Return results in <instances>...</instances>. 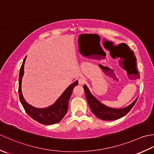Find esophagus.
I'll use <instances>...</instances> for the list:
<instances>
[{
  "label": "esophagus",
  "mask_w": 154,
  "mask_h": 154,
  "mask_svg": "<svg viewBox=\"0 0 154 154\" xmlns=\"http://www.w3.org/2000/svg\"><path fill=\"white\" fill-rule=\"evenodd\" d=\"M86 82V79H85L84 77H81L79 79V84L81 85H83Z\"/></svg>",
  "instance_id": "esophagus-1"
}]
</instances>
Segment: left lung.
Segmentation results:
<instances>
[{
  "instance_id": "left-lung-1",
  "label": "left lung",
  "mask_w": 154,
  "mask_h": 154,
  "mask_svg": "<svg viewBox=\"0 0 154 154\" xmlns=\"http://www.w3.org/2000/svg\"><path fill=\"white\" fill-rule=\"evenodd\" d=\"M99 66L102 69H109V67H103L101 65H99ZM83 88L85 90V93L86 99L92 112L97 118L103 120H114L125 116L132 109V108L134 105L138 98L137 97V99L132 104H130L129 106L126 107L122 108V109H113V108H110L104 105L103 103H101L99 100H98L91 93L89 89H88L86 85H84Z\"/></svg>"
}]
</instances>
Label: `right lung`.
<instances>
[{"instance_id": "obj_1", "label": "right lung", "mask_w": 154, "mask_h": 154, "mask_svg": "<svg viewBox=\"0 0 154 154\" xmlns=\"http://www.w3.org/2000/svg\"><path fill=\"white\" fill-rule=\"evenodd\" d=\"M26 58V57L23 61L20 70L18 87L20 100L25 111L32 119L45 125H51L60 122L67 112L69 100L70 99L74 87L78 85V81L71 84L53 104L42 109L35 108L26 103L22 93V79L24 73V67Z\"/></svg>"}]
</instances>
